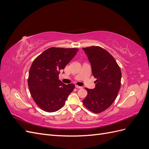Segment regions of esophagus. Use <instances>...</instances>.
Returning a JSON list of instances; mask_svg holds the SVG:
<instances>
[{
	"mask_svg": "<svg viewBox=\"0 0 149 149\" xmlns=\"http://www.w3.org/2000/svg\"><path fill=\"white\" fill-rule=\"evenodd\" d=\"M76 88L77 89H82L83 88L82 86H78V85H76Z\"/></svg>",
	"mask_w": 149,
	"mask_h": 149,
	"instance_id": "obj_1",
	"label": "esophagus"
}]
</instances>
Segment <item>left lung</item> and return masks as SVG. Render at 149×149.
<instances>
[{
  "mask_svg": "<svg viewBox=\"0 0 149 149\" xmlns=\"http://www.w3.org/2000/svg\"><path fill=\"white\" fill-rule=\"evenodd\" d=\"M83 49L91 63L94 77L96 78L95 88H85L88 94L83 103L90 111L100 113L110 107L118 96L121 71L114 57L104 48L91 46Z\"/></svg>",
  "mask_w": 149,
  "mask_h": 149,
  "instance_id": "left-lung-1",
  "label": "left lung"
}]
</instances>
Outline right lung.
Instances as JSON below:
<instances>
[{"label": "right lung", "mask_w": 149, "mask_h": 149, "mask_svg": "<svg viewBox=\"0 0 149 149\" xmlns=\"http://www.w3.org/2000/svg\"><path fill=\"white\" fill-rule=\"evenodd\" d=\"M78 51V48L52 47L33 61L29 71L28 85L31 97L40 109L53 112L64 106L75 86L63 84L58 79V75Z\"/></svg>", "instance_id": "1"}]
</instances>
